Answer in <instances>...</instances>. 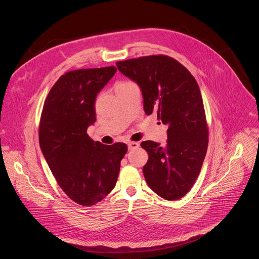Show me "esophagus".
Masks as SVG:
<instances>
[{
    "instance_id": "esophagus-1",
    "label": "esophagus",
    "mask_w": 259,
    "mask_h": 259,
    "mask_svg": "<svg viewBox=\"0 0 259 259\" xmlns=\"http://www.w3.org/2000/svg\"><path fill=\"white\" fill-rule=\"evenodd\" d=\"M140 145L138 142H128V149L129 150H134V149H137Z\"/></svg>"
}]
</instances>
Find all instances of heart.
<instances>
[{"instance_id": "obj_1", "label": "heart", "mask_w": 259, "mask_h": 259, "mask_svg": "<svg viewBox=\"0 0 259 259\" xmlns=\"http://www.w3.org/2000/svg\"><path fill=\"white\" fill-rule=\"evenodd\" d=\"M131 84H134V82H132V81H130V80L119 81V82L116 83L115 90L116 91H118V90L123 89V88H125V87H129V85H131Z\"/></svg>"}]
</instances>
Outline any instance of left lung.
I'll return each instance as SVG.
<instances>
[{"mask_svg": "<svg viewBox=\"0 0 259 259\" xmlns=\"http://www.w3.org/2000/svg\"><path fill=\"white\" fill-rule=\"evenodd\" d=\"M116 65L141 88L146 114L156 113L168 126L165 146L141 143L149 155L145 180L161 198L179 200L198 179L208 145L199 84L182 63L164 55L117 61Z\"/></svg>", "mask_w": 259, "mask_h": 259, "instance_id": "left-lung-1", "label": "left lung"}]
</instances>
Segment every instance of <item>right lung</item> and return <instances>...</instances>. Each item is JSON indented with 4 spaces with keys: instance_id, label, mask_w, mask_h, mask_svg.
Returning <instances> with one entry per match:
<instances>
[{
    "instance_id": "add662e5",
    "label": "right lung",
    "mask_w": 259,
    "mask_h": 259,
    "mask_svg": "<svg viewBox=\"0 0 259 259\" xmlns=\"http://www.w3.org/2000/svg\"><path fill=\"white\" fill-rule=\"evenodd\" d=\"M115 66L71 70L50 90L41 111L38 140L58 186L76 203L90 206L115 187L125 143L103 145L87 135L96 120L97 93L115 74Z\"/></svg>"
}]
</instances>
